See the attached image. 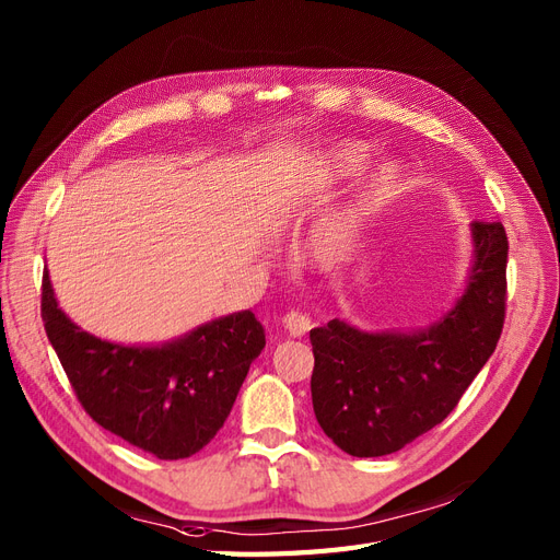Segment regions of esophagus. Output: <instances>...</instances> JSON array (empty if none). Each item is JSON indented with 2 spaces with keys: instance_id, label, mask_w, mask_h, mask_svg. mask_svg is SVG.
Instances as JSON below:
<instances>
[{
  "instance_id": "esophagus-1",
  "label": "esophagus",
  "mask_w": 560,
  "mask_h": 560,
  "mask_svg": "<svg viewBox=\"0 0 560 560\" xmlns=\"http://www.w3.org/2000/svg\"><path fill=\"white\" fill-rule=\"evenodd\" d=\"M283 328L291 337H302V335H306V330L312 328V318L300 310H291L283 316Z\"/></svg>"
}]
</instances>
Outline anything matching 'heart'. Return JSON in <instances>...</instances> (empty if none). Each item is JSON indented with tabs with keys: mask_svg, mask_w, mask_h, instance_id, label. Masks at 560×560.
<instances>
[{
	"mask_svg": "<svg viewBox=\"0 0 560 560\" xmlns=\"http://www.w3.org/2000/svg\"><path fill=\"white\" fill-rule=\"evenodd\" d=\"M370 162V149L365 143L347 141L339 143L326 155V167L332 178H349L363 172ZM402 172L395 162H382L376 165L360 184L358 192L345 213H339L337 219H330L314 230V234L306 240V256L314 265L330 267L341 256L347 254L351 246L355 232L360 230L370 215L382 211L390 205V200L400 190Z\"/></svg>",
	"mask_w": 560,
	"mask_h": 560,
	"instance_id": "obj_1",
	"label": "heart"
}]
</instances>
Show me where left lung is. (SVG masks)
<instances>
[{
    "label": "left lung",
    "mask_w": 560,
    "mask_h": 560,
    "mask_svg": "<svg viewBox=\"0 0 560 560\" xmlns=\"http://www.w3.org/2000/svg\"><path fill=\"white\" fill-rule=\"evenodd\" d=\"M470 232V275L435 323L370 332L332 318L310 332L316 421L347 454H395L442 423L495 351L508 298V234L500 223L479 221Z\"/></svg>",
    "instance_id": "left-lung-1"
}]
</instances>
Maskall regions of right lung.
Wrapping results in <instances>:
<instances>
[{"instance_id": "add662e5", "label": "right lung", "mask_w": 560, "mask_h": 560, "mask_svg": "<svg viewBox=\"0 0 560 560\" xmlns=\"http://www.w3.org/2000/svg\"><path fill=\"white\" fill-rule=\"evenodd\" d=\"M42 318L90 419L160 460L188 458L213 440L265 347V328L248 310L162 345L100 339L60 310L48 272Z\"/></svg>"}]
</instances>
